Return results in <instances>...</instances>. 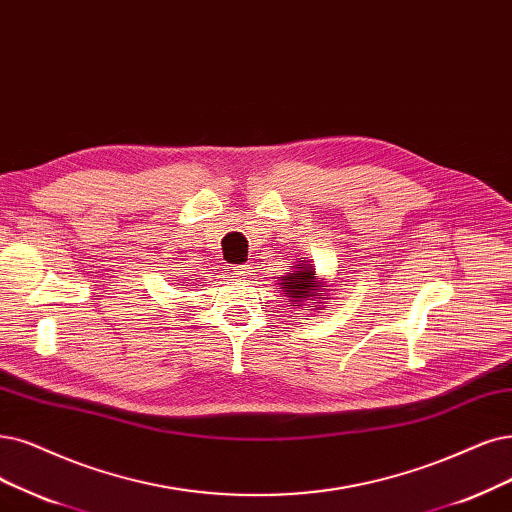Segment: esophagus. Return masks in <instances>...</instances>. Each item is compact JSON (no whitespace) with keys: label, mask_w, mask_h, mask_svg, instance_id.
<instances>
[{"label":"esophagus","mask_w":512,"mask_h":512,"mask_svg":"<svg viewBox=\"0 0 512 512\" xmlns=\"http://www.w3.org/2000/svg\"><path fill=\"white\" fill-rule=\"evenodd\" d=\"M234 270H236V274H238V276H242V278H244V276H249V272H251V268H249V266H236Z\"/></svg>","instance_id":"esophagus-1"}]
</instances>
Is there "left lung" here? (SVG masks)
<instances>
[{"mask_svg":"<svg viewBox=\"0 0 512 512\" xmlns=\"http://www.w3.org/2000/svg\"><path fill=\"white\" fill-rule=\"evenodd\" d=\"M304 259V257H301ZM293 268V266H289ZM280 287L285 289V293L291 297V301H299V306L304 304L306 299H312V304H320V299H325L323 293H320V282L314 276V266L312 263H301V266L293 272H287V276H282ZM316 308V306H310Z\"/></svg>","mask_w":512,"mask_h":512,"instance_id":"8db88e82","label":"left lung"}]
</instances>
